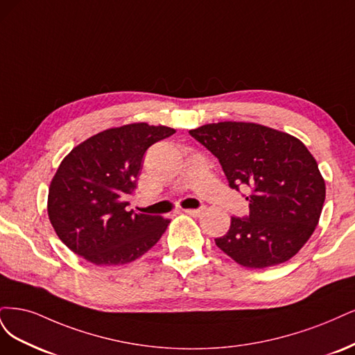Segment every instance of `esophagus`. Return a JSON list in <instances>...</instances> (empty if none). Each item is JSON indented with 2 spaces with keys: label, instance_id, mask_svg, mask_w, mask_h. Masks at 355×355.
Masks as SVG:
<instances>
[{
  "label": "esophagus",
  "instance_id": "obj_1",
  "mask_svg": "<svg viewBox=\"0 0 355 355\" xmlns=\"http://www.w3.org/2000/svg\"><path fill=\"white\" fill-rule=\"evenodd\" d=\"M184 212L191 216H199L202 214V209H184Z\"/></svg>",
  "mask_w": 355,
  "mask_h": 355
}]
</instances>
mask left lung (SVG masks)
<instances>
[{
	"label": "left lung",
	"mask_w": 355,
	"mask_h": 355,
	"mask_svg": "<svg viewBox=\"0 0 355 355\" xmlns=\"http://www.w3.org/2000/svg\"><path fill=\"white\" fill-rule=\"evenodd\" d=\"M218 157L232 189L249 187V216H232L215 243L237 264L267 268L300 252L326 198L314 156L296 137L255 122H216L189 131Z\"/></svg>",
	"instance_id": "left-lung-1"
}]
</instances>
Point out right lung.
I'll list each match as a JSON object with an SVG mask.
<instances>
[{
  "label": "right lung",
  "mask_w": 355,
  "mask_h": 355,
  "mask_svg": "<svg viewBox=\"0 0 355 355\" xmlns=\"http://www.w3.org/2000/svg\"><path fill=\"white\" fill-rule=\"evenodd\" d=\"M175 132L135 122L101 131L64 156L50 182L47 212L55 234L94 266H123L144 255L171 220L128 211L143 156Z\"/></svg>",
  "instance_id": "obj_1"
}]
</instances>
